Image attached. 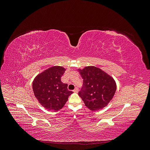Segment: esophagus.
Returning a JSON list of instances; mask_svg holds the SVG:
<instances>
[{
  "label": "esophagus",
  "mask_w": 150,
  "mask_h": 150,
  "mask_svg": "<svg viewBox=\"0 0 150 150\" xmlns=\"http://www.w3.org/2000/svg\"><path fill=\"white\" fill-rule=\"evenodd\" d=\"M78 91H79V90H78V89L77 88H76L73 90V92H74V93H78Z\"/></svg>",
  "instance_id": "1"
}]
</instances>
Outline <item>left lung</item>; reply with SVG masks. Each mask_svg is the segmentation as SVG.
Returning a JSON list of instances; mask_svg holds the SVG:
<instances>
[{"label": "left lung", "mask_w": 150, "mask_h": 150, "mask_svg": "<svg viewBox=\"0 0 150 150\" xmlns=\"http://www.w3.org/2000/svg\"><path fill=\"white\" fill-rule=\"evenodd\" d=\"M83 79V87L78 95L85 106L92 111L103 109L115 94L116 84L111 76L95 66L78 69Z\"/></svg>", "instance_id": "obj_1"}]
</instances>
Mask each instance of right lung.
<instances>
[{
	"label": "right lung",
	"mask_w": 150,
	"mask_h": 150,
	"mask_svg": "<svg viewBox=\"0 0 150 150\" xmlns=\"http://www.w3.org/2000/svg\"><path fill=\"white\" fill-rule=\"evenodd\" d=\"M65 71L62 66H52L39 74L33 81L35 97L48 110L57 111L61 110L73 93L67 89V84L61 81Z\"/></svg>",
	"instance_id": "obj_1"
}]
</instances>
